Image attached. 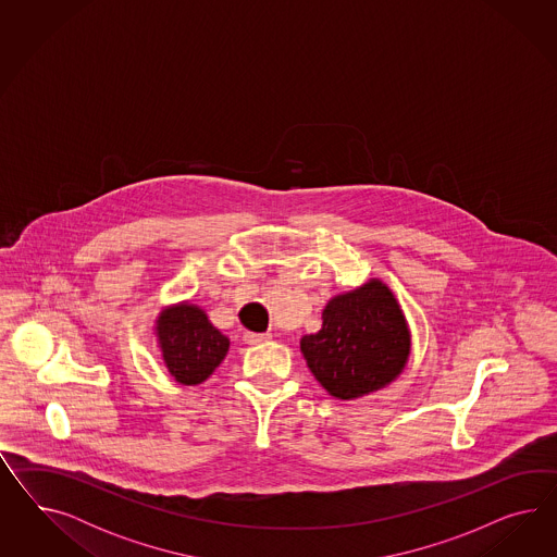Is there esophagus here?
Wrapping results in <instances>:
<instances>
[{
  "label": "esophagus",
  "instance_id": "obj_1",
  "mask_svg": "<svg viewBox=\"0 0 557 557\" xmlns=\"http://www.w3.org/2000/svg\"><path fill=\"white\" fill-rule=\"evenodd\" d=\"M243 338H245V343H247V345H259V343L268 341L270 335H268V333H245Z\"/></svg>",
  "mask_w": 557,
  "mask_h": 557
}]
</instances>
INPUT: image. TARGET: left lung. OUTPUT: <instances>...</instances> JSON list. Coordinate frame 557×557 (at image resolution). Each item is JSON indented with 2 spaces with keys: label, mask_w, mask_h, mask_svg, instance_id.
I'll return each instance as SVG.
<instances>
[{
  "label": "left lung",
  "mask_w": 557,
  "mask_h": 557,
  "mask_svg": "<svg viewBox=\"0 0 557 557\" xmlns=\"http://www.w3.org/2000/svg\"><path fill=\"white\" fill-rule=\"evenodd\" d=\"M300 349L322 388L354 400L405 370L410 335L389 287L371 280L326 304L321 331L304 335Z\"/></svg>",
  "instance_id": "8db88e82"
}]
</instances>
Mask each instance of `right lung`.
Segmentation results:
<instances>
[{
    "instance_id": "right-lung-1",
    "label": "right lung",
    "mask_w": 557,
    "mask_h": 557,
    "mask_svg": "<svg viewBox=\"0 0 557 557\" xmlns=\"http://www.w3.org/2000/svg\"><path fill=\"white\" fill-rule=\"evenodd\" d=\"M157 337L169 373L186 386L202 384L228 351V338L214 329L198 306L177 304L163 310Z\"/></svg>"
}]
</instances>
